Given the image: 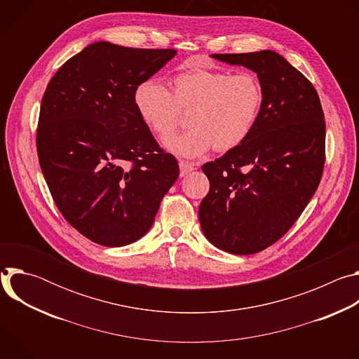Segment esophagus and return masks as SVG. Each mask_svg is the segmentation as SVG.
<instances>
[{
	"label": "esophagus",
	"mask_w": 359,
	"mask_h": 359,
	"mask_svg": "<svg viewBox=\"0 0 359 359\" xmlns=\"http://www.w3.org/2000/svg\"><path fill=\"white\" fill-rule=\"evenodd\" d=\"M179 166H180V176H186L187 173H190L191 170L196 169V165H194V163L186 162V161H180V162H179Z\"/></svg>",
	"instance_id": "esophagus-1"
}]
</instances>
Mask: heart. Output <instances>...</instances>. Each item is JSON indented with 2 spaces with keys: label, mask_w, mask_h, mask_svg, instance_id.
Listing matches in <instances>:
<instances>
[{
  "label": "heart",
  "mask_w": 359,
  "mask_h": 359,
  "mask_svg": "<svg viewBox=\"0 0 359 359\" xmlns=\"http://www.w3.org/2000/svg\"><path fill=\"white\" fill-rule=\"evenodd\" d=\"M263 86L251 72L193 68L173 78V93L158 78L140 82L133 92L135 108L143 123L159 136L172 132L180 109H189L186 132L169 135L163 146L183 158L210 150H230L252 132L263 107Z\"/></svg>",
  "instance_id": "obj_1"
}]
</instances>
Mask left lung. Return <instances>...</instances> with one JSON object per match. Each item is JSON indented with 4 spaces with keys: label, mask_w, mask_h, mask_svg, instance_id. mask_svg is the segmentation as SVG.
<instances>
[{
    "label": "left lung",
    "mask_w": 359,
    "mask_h": 359,
    "mask_svg": "<svg viewBox=\"0 0 359 359\" xmlns=\"http://www.w3.org/2000/svg\"><path fill=\"white\" fill-rule=\"evenodd\" d=\"M210 57L257 74L264 99L250 136L201 166L210 190L198 222L217 248L255 254L291 229L320 184L324 112L313 83L274 50Z\"/></svg>",
    "instance_id": "8db88e82"
}]
</instances>
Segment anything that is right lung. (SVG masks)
Instances as JSON below:
<instances>
[{
    "label": "right lung",
    "instance_id": "right-lung-1",
    "mask_svg": "<svg viewBox=\"0 0 359 359\" xmlns=\"http://www.w3.org/2000/svg\"><path fill=\"white\" fill-rule=\"evenodd\" d=\"M175 55L97 41L68 60L42 96L41 170L65 220L96 244L122 247L143 237L177 180V161L133 104L136 86Z\"/></svg>",
    "mask_w": 359,
    "mask_h": 359
}]
</instances>
